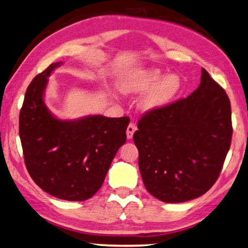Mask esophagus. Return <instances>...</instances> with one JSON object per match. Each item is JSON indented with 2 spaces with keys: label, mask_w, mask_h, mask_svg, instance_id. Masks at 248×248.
Wrapping results in <instances>:
<instances>
[{
  "label": "esophagus",
  "mask_w": 248,
  "mask_h": 248,
  "mask_svg": "<svg viewBox=\"0 0 248 248\" xmlns=\"http://www.w3.org/2000/svg\"><path fill=\"white\" fill-rule=\"evenodd\" d=\"M136 129H137V127H136L135 124H132V123L129 124L128 128H127V138L128 139H131L132 138V136H134Z\"/></svg>",
  "instance_id": "1"
}]
</instances>
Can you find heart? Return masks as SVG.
<instances>
[{"label": "heart", "mask_w": 248, "mask_h": 248, "mask_svg": "<svg viewBox=\"0 0 248 248\" xmlns=\"http://www.w3.org/2000/svg\"><path fill=\"white\" fill-rule=\"evenodd\" d=\"M123 88L129 93H142L148 91L141 101L147 110L158 109L169 104L181 90V78L176 74L165 76L158 68L140 69L124 79Z\"/></svg>", "instance_id": "heart-1"}]
</instances>
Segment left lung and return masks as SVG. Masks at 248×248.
Wrapping results in <instances>:
<instances>
[{"label":"left lung","instance_id":"8db88e82","mask_svg":"<svg viewBox=\"0 0 248 248\" xmlns=\"http://www.w3.org/2000/svg\"><path fill=\"white\" fill-rule=\"evenodd\" d=\"M232 135L229 97L202 68L192 94L138 121L134 141L146 190L167 203L201 197L221 172Z\"/></svg>","mask_w":248,"mask_h":248}]
</instances>
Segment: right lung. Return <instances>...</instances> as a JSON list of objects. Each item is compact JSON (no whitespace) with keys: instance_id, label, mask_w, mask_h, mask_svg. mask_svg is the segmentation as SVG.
Masks as SVG:
<instances>
[{"instance_id":"obj_1","label":"right lung","mask_w":248,"mask_h":248,"mask_svg":"<svg viewBox=\"0 0 248 248\" xmlns=\"http://www.w3.org/2000/svg\"><path fill=\"white\" fill-rule=\"evenodd\" d=\"M62 62L48 66L28 86L19 116L24 163L40 189L67 201L93 197L127 139L128 117L88 116L59 120L44 101L48 76Z\"/></svg>"}]
</instances>
